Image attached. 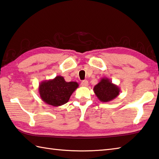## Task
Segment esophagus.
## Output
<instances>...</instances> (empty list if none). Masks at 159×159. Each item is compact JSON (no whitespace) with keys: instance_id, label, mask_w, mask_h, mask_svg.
<instances>
[{"instance_id":"obj_1","label":"esophagus","mask_w":159,"mask_h":159,"mask_svg":"<svg viewBox=\"0 0 159 159\" xmlns=\"http://www.w3.org/2000/svg\"><path fill=\"white\" fill-rule=\"evenodd\" d=\"M81 84H82V86H88L89 82L87 80H84L82 81V83H81Z\"/></svg>"}]
</instances>
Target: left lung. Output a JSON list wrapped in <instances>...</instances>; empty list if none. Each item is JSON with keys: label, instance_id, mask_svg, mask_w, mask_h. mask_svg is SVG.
<instances>
[{"label": "left lung", "instance_id": "8db88e82", "mask_svg": "<svg viewBox=\"0 0 159 159\" xmlns=\"http://www.w3.org/2000/svg\"><path fill=\"white\" fill-rule=\"evenodd\" d=\"M94 93L100 102H108L119 95L120 89L107 77H102L98 84L94 86Z\"/></svg>", "mask_w": 159, "mask_h": 159}]
</instances>
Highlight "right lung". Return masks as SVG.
Returning a JSON list of instances; mask_svg holds the SVG:
<instances>
[{"instance_id":"right-lung-1","label":"right lung","mask_w":159,"mask_h":159,"mask_svg":"<svg viewBox=\"0 0 159 159\" xmlns=\"http://www.w3.org/2000/svg\"><path fill=\"white\" fill-rule=\"evenodd\" d=\"M79 86L76 82H67L62 76L44 80L39 84L38 91L44 102L53 106H60L69 102L71 95Z\"/></svg>"}]
</instances>
